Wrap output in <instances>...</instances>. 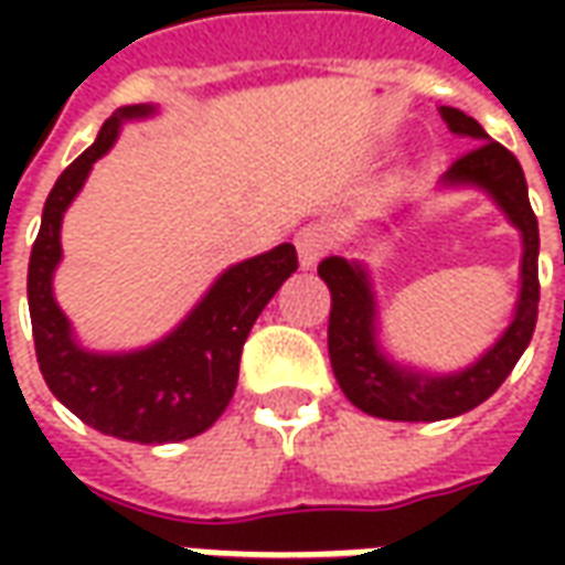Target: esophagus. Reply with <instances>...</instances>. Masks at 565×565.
Masks as SVG:
<instances>
[{
	"label": "esophagus",
	"instance_id": "1",
	"mask_svg": "<svg viewBox=\"0 0 565 565\" xmlns=\"http://www.w3.org/2000/svg\"><path fill=\"white\" fill-rule=\"evenodd\" d=\"M327 247H330V233L320 223H308V226H302L296 233V254H299V266L302 269H311L327 254Z\"/></svg>",
	"mask_w": 565,
	"mask_h": 565
}]
</instances>
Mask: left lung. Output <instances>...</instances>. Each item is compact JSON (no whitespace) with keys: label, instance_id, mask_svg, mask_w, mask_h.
Wrapping results in <instances>:
<instances>
[{"label":"left lung","instance_id":"8db88e82","mask_svg":"<svg viewBox=\"0 0 565 565\" xmlns=\"http://www.w3.org/2000/svg\"><path fill=\"white\" fill-rule=\"evenodd\" d=\"M441 120L472 148L438 178L441 190H481L521 233V290L509 327L469 366L426 372L393 360L381 344L379 296L363 259H320L318 275L330 287V363L351 403L384 420H448L466 415L499 391L533 339L539 318V221L530 209L526 178L514 153L487 136L475 117L441 105Z\"/></svg>","mask_w":565,"mask_h":565}]
</instances>
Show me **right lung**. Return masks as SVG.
<instances>
[{"instance_id":"1","label":"right lung","mask_w":565,"mask_h":565,"mask_svg":"<svg viewBox=\"0 0 565 565\" xmlns=\"http://www.w3.org/2000/svg\"><path fill=\"white\" fill-rule=\"evenodd\" d=\"M153 115L157 105L115 111L90 148L56 178L26 275L35 356L51 393L93 429L139 445L184 441L223 415L235 393L247 332L299 266L296 247L284 242L223 269L186 318L157 342L132 351H93L78 342L54 296L63 217L90 178L93 162L115 148L124 124Z\"/></svg>"}]
</instances>
